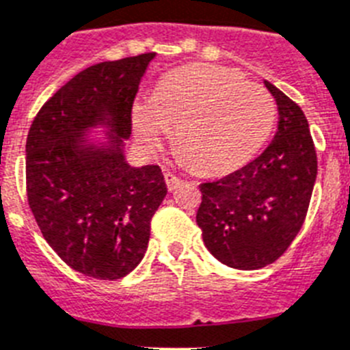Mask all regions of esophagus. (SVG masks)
<instances>
[{
    "instance_id": "obj_1",
    "label": "esophagus",
    "mask_w": 350,
    "mask_h": 350,
    "mask_svg": "<svg viewBox=\"0 0 350 350\" xmlns=\"http://www.w3.org/2000/svg\"><path fill=\"white\" fill-rule=\"evenodd\" d=\"M164 180H166V186H168L170 191L177 189V187L182 184L180 178H178L177 175H173V173H166V175H164Z\"/></svg>"
}]
</instances>
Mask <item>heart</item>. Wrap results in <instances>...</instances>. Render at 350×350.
I'll use <instances>...</instances> for the list:
<instances>
[{
    "instance_id": "heart-1",
    "label": "heart",
    "mask_w": 350,
    "mask_h": 350,
    "mask_svg": "<svg viewBox=\"0 0 350 350\" xmlns=\"http://www.w3.org/2000/svg\"><path fill=\"white\" fill-rule=\"evenodd\" d=\"M272 94L232 69L195 64L164 77L152 98L132 105V129L146 150H157L170 129L196 168L220 173L258 154L272 134Z\"/></svg>"
}]
</instances>
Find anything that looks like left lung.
Instances as JSON below:
<instances>
[{"label":"left lung","mask_w":350,"mask_h":350,"mask_svg":"<svg viewBox=\"0 0 350 350\" xmlns=\"http://www.w3.org/2000/svg\"><path fill=\"white\" fill-rule=\"evenodd\" d=\"M265 88L279 109L272 143L243 168L200 184L196 224L204 245L238 270H258L281 258L304 224L317 178V152L304 112L268 80Z\"/></svg>","instance_id":"obj_1"}]
</instances>
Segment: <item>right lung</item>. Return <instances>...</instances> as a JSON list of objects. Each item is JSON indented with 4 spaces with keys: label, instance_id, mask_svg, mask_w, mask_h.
<instances>
[{
    "label": "right lung",
    "instance_id": "1",
    "mask_svg": "<svg viewBox=\"0 0 350 350\" xmlns=\"http://www.w3.org/2000/svg\"><path fill=\"white\" fill-rule=\"evenodd\" d=\"M154 57L75 75L26 137V191L40 232L62 261L94 279H121L139 265L168 193L159 166H132L125 154L132 103Z\"/></svg>",
    "mask_w": 350,
    "mask_h": 350
}]
</instances>
